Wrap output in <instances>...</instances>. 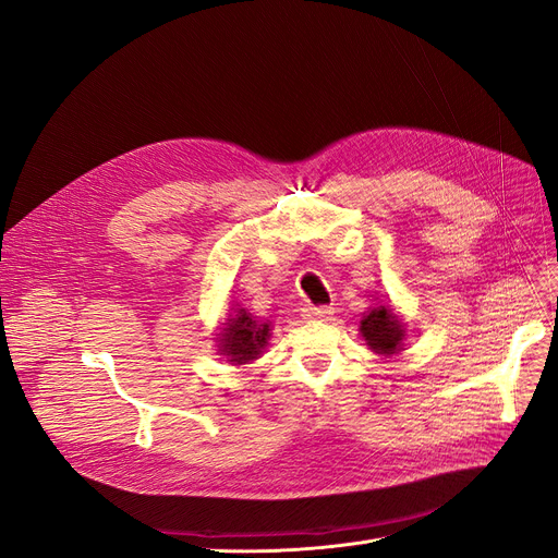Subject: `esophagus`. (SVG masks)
Listing matches in <instances>:
<instances>
[{
    "instance_id": "obj_1",
    "label": "esophagus",
    "mask_w": 558,
    "mask_h": 558,
    "mask_svg": "<svg viewBox=\"0 0 558 558\" xmlns=\"http://www.w3.org/2000/svg\"><path fill=\"white\" fill-rule=\"evenodd\" d=\"M302 316L307 320H328L332 316V307H305L302 310Z\"/></svg>"
}]
</instances>
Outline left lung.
Instances as JSON below:
<instances>
[{
	"label": "left lung",
	"mask_w": 558,
	"mask_h": 558,
	"mask_svg": "<svg viewBox=\"0 0 558 558\" xmlns=\"http://www.w3.org/2000/svg\"><path fill=\"white\" fill-rule=\"evenodd\" d=\"M361 332L365 337L367 347L375 349L377 353H396L402 342L400 320L391 310L386 307H377L369 312L361 320Z\"/></svg>",
	"instance_id": "left-lung-1"
}]
</instances>
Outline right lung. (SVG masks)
Segmentation results:
<instances>
[{
	"instance_id": "obj_1",
	"label": "right lung",
	"mask_w": 558,
	"mask_h": 558,
	"mask_svg": "<svg viewBox=\"0 0 558 558\" xmlns=\"http://www.w3.org/2000/svg\"><path fill=\"white\" fill-rule=\"evenodd\" d=\"M221 335V351L226 356L232 363H248L258 359V353L267 344L269 324H260L246 314V310H240L234 318H228V328Z\"/></svg>"
}]
</instances>
